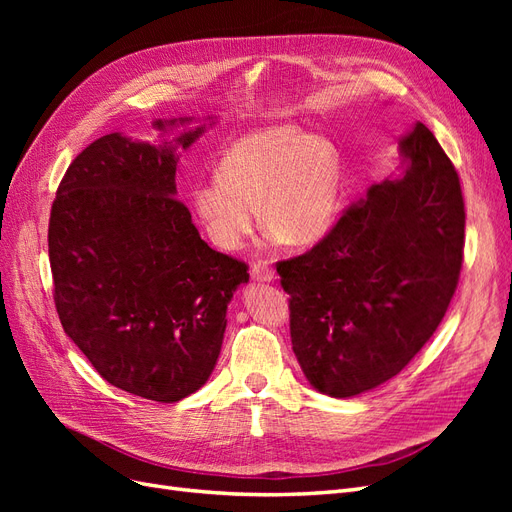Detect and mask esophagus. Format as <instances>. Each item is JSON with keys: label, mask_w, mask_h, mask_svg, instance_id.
I'll use <instances>...</instances> for the list:
<instances>
[{"label": "esophagus", "mask_w": 512, "mask_h": 512, "mask_svg": "<svg viewBox=\"0 0 512 512\" xmlns=\"http://www.w3.org/2000/svg\"><path fill=\"white\" fill-rule=\"evenodd\" d=\"M250 275H252V280H256V282H267L269 284V282L275 280V271H271L267 267V262H256V265H252Z\"/></svg>", "instance_id": "obj_1"}]
</instances>
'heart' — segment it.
<instances>
[{"instance_id":"obj_1","label":"heart","mask_w":512,"mask_h":512,"mask_svg":"<svg viewBox=\"0 0 512 512\" xmlns=\"http://www.w3.org/2000/svg\"><path fill=\"white\" fill-rule=\"evenodd\" d=\"M342 166L327 138L294 126H267L241 136L215 166V179L196 183L190 203L220 250H239L256 226V209L273 241L309 247L329 235Z\"/></svg>"}]
</instances>
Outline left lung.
<instances>
[{"label":"left lung","mask_w":512,"mask_h":512,"mask_svg":"<svg viewBox=\"0 0 512 512\" xmlns=\"http://www.w3.org/2000/svg\"><path fill=\"white\" fill-rule=\"evenodd\" d=\"M395 177L371 185L303 256L277 265L294 356L316 391L348 399L404 369L438 329L463 260L457 170L423 123Z\"/></svg>","instance_id":"left-lung-1"}]
</instances>
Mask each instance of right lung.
I'll list each match as a JSON object with an SVG mask.
<instances>
[{
  "label": "right lung",
  "instance_id": "obj_1",
  "mask_svg": "<svg viewBox=\"0 0 512 512\" xmlns=\"http://www.w3.org/2000/svg\"><path fill=\"white\" fill-rule=\"evenodd\" d=\"M190 123L156 119L158 143L98 138L68 166L49 222L61 327L108 384L162 404L209 380L228 303L250 282L245 262L211 250L175 198L177 147L215 119Z\"/></svg>",
  "mask_w": 512,
  "mask_h": 512
}]
</instances>
